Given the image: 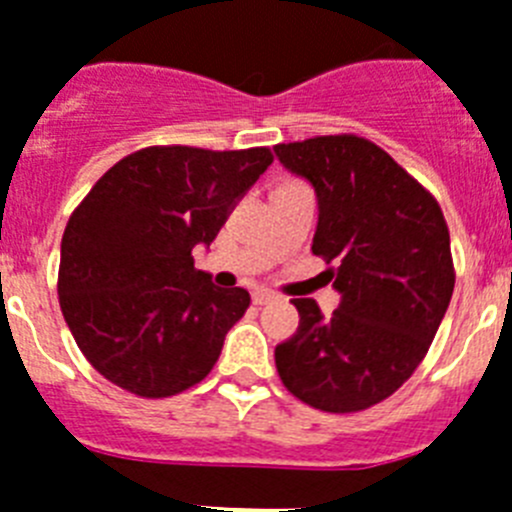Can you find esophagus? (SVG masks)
<instances>
[{
  "instance_id": "1",
  "label": "esophagus",
  "mask_w": 512,
  "mask_h": 512,
  "mask_svg": "<svg viewBox=\"0 0 512 512\" xmlns=\"http://www.w3.org/2000/svg\"><path fill=\"white\" fill-rule=\"evenodd\" d=\"M278 296L273 294V291H265V289H260V291H255V294H252V302L257 304V307H265V304H270V302H276Z\"/></svg>"
}]
</instances>
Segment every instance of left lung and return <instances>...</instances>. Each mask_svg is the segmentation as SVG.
Instances as JSON below:
<instances>
[{
    "label": "left lung",
    "mask_w": 512,
    "mask_h": 512,
    "mask_svg": "<svg viewBox=\"0 0 512 512\" xmlns=\"http://www.w3.org/2000/svg\"><path fill=\"white\" fill-rule=\"evenodd\" d=\"M286 169L312 182L320 205L312 252L341 304L322 317L291 299L299 330L276 346L291 395L328 414L385 401L427 356L455 286L450 231L435 195L367 137L278 143Z\"/></svg>",
    "instance_id": "obj_1"
}]
</instances>
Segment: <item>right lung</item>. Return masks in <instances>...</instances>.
<instances>
[{
  "mask_svg": "<svg viewBox=\"0 0 512 512\" xmlns=\"http://www.w3.org/2000/svg\"><path fill=\"white\" fill-rule=\"evenodd\" d=\"M273 163L270 148L150 145L117 161L72 210L59 307L98 375L140 398L208 377L249 294L195 268L229 210Z\"/></svg>",
  "mask_w": 512,
  "mask_h": 512,
  "instance_id": "right-lung-1",
  "label": "right lung"
}]
</instances>
